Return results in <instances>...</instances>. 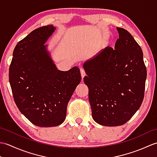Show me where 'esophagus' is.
Instances as JSON below:
<instances>
[{
  "label": "esophagus",
  "mask_w": 157,
  "mask_h": 157,
  "mask_svg": "<svg viewBox=\"0 0 157 157\" xmlns=\"http://www.w3.org/2000/svg\"><path fill=\"white\" fill-rule=\"evenodd\" d=\"M80 72H81V75H82V78H84V76L86 75V71L85 70L83 69V68H81L80 69Z\"/></svg>",
  "instance_id": "1"
}]
</instances>
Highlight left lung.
Returning <instances> with one entry per match:
<instances>
[{
	"instance_id": "8db88e82",
	"label": "left lung",
	"mask_w": 157,
	"mask_h": 157,
	"mask_svg": "<svg viewBox=\"0 0 157 157\" xmlns=\"http://www.w3.org/2000/svg\"><path fill=\"white\" fill-rule=\"evenodd\" d=\"M117 29L115 48L106 46L83 65L92 117L111 127L125 124L140 107L147 75L141 47L128 31Z\"/></svg>"
}]
</instances>
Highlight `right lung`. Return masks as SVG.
<instances>
[{
    "label": "right lung",
    "instance_id": "right-lung-1",
    "mask_svg": "<svg viewBox=\"0 0 157 157\" xmlns=\"http://www.w3.org/2000/svg\"><path fill=\"white\" fill-rule=\"evenodd\" d=\"M52 25L34 29L17 44L9 67V82L17 108L39 127L57 126L82 77L78 67L62 71L44 45L54 32Z\"/></svg>",
    "mask_w": 157,
    "mask_h": 157
}]
</instances>
